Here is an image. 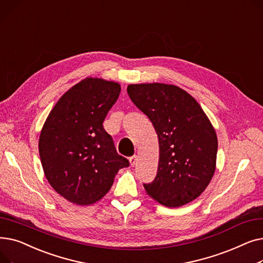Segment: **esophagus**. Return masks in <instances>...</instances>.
Segmentation results:
<instances>
[{
	"label": "esophagus",
	"mask_w": 263,
	"mask_h": 263,
	"mask_svg": "<svg viewBox=\"0 0 263 263\" xmlns=\"http://www.w3.org/2000/svg\"><path fill=\"white\" fill-rule=\"evenodd\" d=\"M137 160H139V158H137L136 156H133V157H131V158H130L129 162H130V165H131L132 167H133V166H135V165L137 164Z\"/></svg>",
	"instance_id": "34e87169"
}]
</instances>
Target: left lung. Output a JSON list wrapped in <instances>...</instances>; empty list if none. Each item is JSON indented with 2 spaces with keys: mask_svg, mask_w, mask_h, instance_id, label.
I'll use <instances>...</instances> for the list:
<instances>
[{
  "mask_svg": "<svg viewBox=\"0 0 263 263\" xmlns=\"http://www.w3.org/2000/svg\"><path fill=\"white\" fill-rule=\"evenodd\" d=\"M131 101L158 134L155 180L144 184L159 203L178 208L201 195L216 168L217 136L199 103L182 88L164 83L130 84Z\"/></svg>",
  "mask_w": 263,
  "mask_h": 263,
  "instance_id": "8db88e82",
  "label": "left lung"
}]
</instances>
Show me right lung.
I'll return each mask as SVG.
<instances>
[{"mask_svg":"<svg viewBox=\"0 0 263 263\" xmlns=\"http://www.w3.org/2000/svg\"><path fill=\"white\" fill-rule=\"evenodd\" d=\"M120 84L86 78L68 89L51 109L39 136V156L50 185L68 201L88 205L129 166L102 123L118 99Z\"/></svg>","mask_w":263,"mask_h":263,"instance_id":"obj_1","label":"right lung"}]
</instances>
